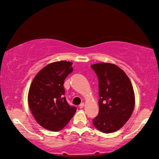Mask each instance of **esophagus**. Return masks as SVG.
<instances>
[{"mask_svg": "<svg viewBox=\"0 0 159 159\" xmlns=\"http://www.w3.org/2000/svg\"><path fill=\"white\" fill-rule=\"evenodd\" d=\"M84 103H82L81 104H80L79 108H83V107H84Z\"/></svg>", "mask_w": 159, "mask_h": 159, "instance_id": "obj_1", "label": "esophagus"}]
</instances>
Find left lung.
I'll list each match as a JSON object with an SVG mask.
<instances>
[{
	"label": "left lung",
	"instance_id": "8db88e82",
	"mask_svg": "<svg viewBox=\"0 0 159 159\" xmlns=\"http://www.w3.org/2000/svg\"><path fill=\"white\" fill-rule=\"evenodd\" d=\"M91 67L98 80L99 111L93 119L98 130L111 133L120 129L134 108V93L129 77L116 65L101 62Z\"/></svg>",
	"mask_w": 159,
	"mask_h": 159
}]
</instances>
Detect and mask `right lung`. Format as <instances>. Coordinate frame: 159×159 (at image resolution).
<instances>
[{
  "label": "right lung",
  "mask_w": 159,
  "mask_h": 159,
  "mask_svg": "<svg viewBox=\"0 0 159 159\" xmlns=\"http://www.w3.org/2000/svg\"><path fill=\"white\" fill-rule=\"evenodd\" d=\"M72 62L58 61L41 69L34 78L28 93L31 112L43 128L57 132L67 125L77 108L67 102L64 80L73 71Z\"/></svg>",
  "instance_id": "1"
}]
</instances>
